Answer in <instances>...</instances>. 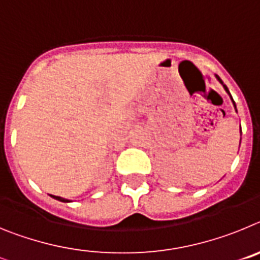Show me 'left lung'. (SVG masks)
Here are the masks:
<instances>
[{
	"label": "left lung",
	"mask_w": 260,
	"mask_h": 260,
	"mask_svg": "<svg viewBox=\"0 0 260 260\" xmlns=\"http://www.w3.org/2000/svg\"><path fill=\"white\" fill-rule=\"evenodd\" d=\"M216 78H217V80H219L220 83H221V84H222V87H224V88H225V91H226V92H228V93H229V89H228V87H226V86H225V84H224V83H222V80H221V79H220V78H219V77H217V75H216ZM229 96H231V93H229ZM231 99H232V96H231ZM232 102H233V99H232ZM233 104H234V102H233ZM234 108H236V104H234ZM236 110H237V109H236ZM240 127H241V126H240ZM240 144H241V141H240Z\"/></svg>",
	"instance_id": "1"
}]
</instances>
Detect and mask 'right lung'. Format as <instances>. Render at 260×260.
I'll list each match as a JSON object with an SVG mask.
<instances>
[{"instance_id":"1","label":"right lung","mask_w":260,"mask_h":260,"mask_svg":"<svg viewBox=\"0 0 260 260\" xmlns=\"http://www.w3.org/2000/svg\"><path fill=\"white\" fill-rule=\"evenodd\" d=\"M50 197H52L53 199H57V201H59V202H65V203H69V202H71V201H69V199L61 198V197H56V195H50Z\"/></svg>"}]
</instances>
